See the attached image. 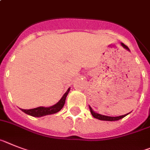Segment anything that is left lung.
<instances>
[{
	"label": "left lung",
	"mask_w": 150,
	"mask_h": 150,
	"mask_svg": "<svg viewBox=\"0 0 150 150\" xmlns=\"http://www.w3.org/2000/svg\"><path fill=\"white\" fill-rule=\"evenodd\" d=\"M121 45L123 46V47H124L126 50H129V48L127 46L124 45V43H121ZM89 108H90V111L92 114V116L94 117V118H96V119H98V120H106V121H115V120H120V119H122V118H124V117L127 115V114H124V115H122V116H119V117H109V116H105V115H102V114H98V113H95L94 110H92V108H91L89 106Z\"/></svg>",
	"instance_id": "left-lung-1"
}]
</instances>
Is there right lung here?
Masks as SVG:
<instances>
[{
  "mask_svg": "<svg viewBox=\"0 0 150 150\" xmlns=\"http://www.w3.org/2000/svg\"><path fill=\"white\" fill-rule=\"evenodd\" d=\"M69 91H70V88L67 90V91L64 94L60 100L56 104H54L53 106L48 107V108H45V107H39V108H33V109H30V110H24V109H21L22 111H23L25 114H29L30 116L35 117H43L46 115H50V114H56L57 112L59 111L62 108H63L64 104L65 102V98L67 97L68 94H69Z\"/></svg>",
  "mask_w": 150,
  "mask_h": 150,
  "instance_id": "add662e5",
  "label": "right lung"
}]
</instances>
